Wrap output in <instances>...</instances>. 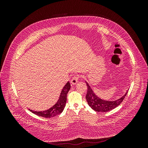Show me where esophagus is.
Listing matches in <instances>:
<instances>
[{
	"label": "esophagus",
	"instance_id": "1",
	"mask_svg": "<svg viewBox=\"0 0 148 148\" xmlns=\"http://www.w3.org/2000/svg\"><path fill=\"white\" fill-rule=\"evenodd\" d=\"M78 78H79V77L78 76H74V77L72 78V79H71L70 81V83L72 85H75L78 82Z\"/></svg>",
	"mask_w": 148,
	"mask_h": 148
}]
</instances>
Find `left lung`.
I'll use <instances>...</instances> for the list:
<instances>
[{"label":"left lung","instance_id":"8db88e82","mask_svg":"<svg viewBox=\"0 0 148 148\" xmlns=\"http://www.w3.org/2000/svg\"><path fill=\"white\" fill-rule=\"evenodd\" d=\"M85 82H86L88 87V91L86 96L88 104L94 110L99 112H108L116 108L121 104V102L123 101L128 93V91H127L123 96L115 101H106L101 99L96 95V94L94 92L88 82L86 81H85Z\"/></svg>","mask_w":148,"mask_h":148}]
</instances>
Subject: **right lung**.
I'll return each instance as SVG.
<instances>
[{
	"label": "right lung",
	"mask_w": 148,
	"mask_h": 148,
	"mask_svg": "<svg viewBox=\"0 0 148 148\" xmlns=\"http://www.w3.org/2000/svg\"><path fill=\"white\" fill-rule=\"evenodd\" d=\"M70 89V84L69 82H68L62 89L57 102L50 109L44 111H34L31 109H29V110L33 114L39 116V117H42L44 118H52L56 117V115H59L63 112L66 104L67 94H68Z\"/></svg>",
	"instance_id": "obj_1"
}]
</instances>
